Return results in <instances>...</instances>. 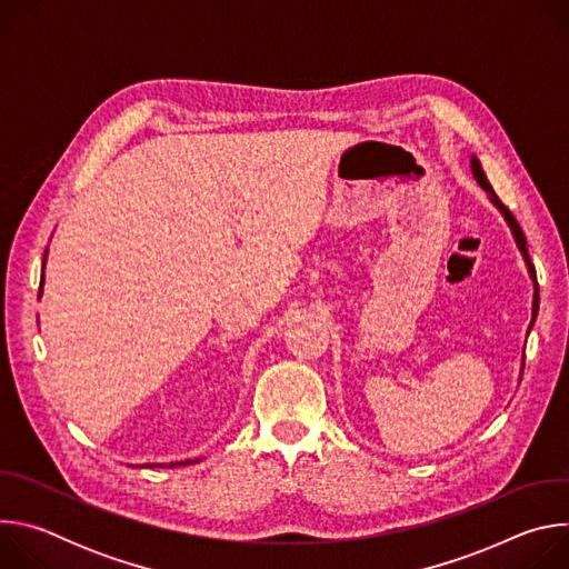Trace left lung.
<instances>
[{
    "label": "left lung",
    "mask_w": 569,
    "mask_h": 569,
    "mask_svg": "<svg viewBox=\"0 0 569 569\" xmlns=\"http://www.w3.org/2000/svg\"><path fill=\"white\" fill-rule=\"evenodd\" d=\"M470 169H472V176H475V180L479 182V187L489 193V198H491V202L500 209V213L505 216V220H507V224L511 227V233H513V238H516V246H518V250L522 252V259H525V263H527V270H529V277H531V281H533V306H531V323H529V331L533 329V321H536V317H538V306H540V295H538V281H536V268H533V263H531V259H529V250H527V238H525V233H522V229H520V224H518V220L513 218V213L502 204V200L496 196V191H493V187H491V182L486 180V173L481 171V164H479V159L477 157H470ZM522 369H525V358H522V365H520V380H522Z\"/></svg>",
    "instance_id": "1"
}]
</instances>
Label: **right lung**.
<instances>
[{
  "mask_svg": "<svg viewBox=\"0 0 569 569\" xmlns=\"http://www.w3.org/2000/svg\"><path fill=\"white\" fill-rule=\"evenodd\" d=\"M44 263H47V252H44ZM44 263H42V268H44ZM42 283H44V277H42V281H40V295H42ZM184 463H193V461L187 459V461H176V463H171V466H184ZM146 466H148V463H146ZM152 466H157V463H150V468H152Z\"/></svg>",
  "mask_w": 569,
  "mask_h": 569,
  "instance_id": "add662e5",
  "label": "right lung"
}]
</instances>
